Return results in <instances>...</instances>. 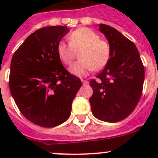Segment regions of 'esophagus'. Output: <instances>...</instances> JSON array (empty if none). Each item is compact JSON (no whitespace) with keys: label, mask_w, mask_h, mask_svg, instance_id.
Wrapping results in <instances>:
<instances>
[{"label":"esophagus","mask_w":158,"mask_h":158,"mask_svg":"<svg viewBox=\"0 0 158 158\" xmlns=\"http://www.w3.org/2000/svg\"><path fill=\"white\" fill-rule=\"evenodd\" d=\"M82 82L83 85H87V84H89V82L86 80H84V79H82Z\"/></svg>","instance_id":"1"}]
</instances>
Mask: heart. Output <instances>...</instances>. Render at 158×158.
Here are the masks:
<instances>
[{"label": "heart", "mask_w": 158, "mask_h": 158, "mask_svg": "<svg viewBox=\"0 0 158 158\" xmlns=\"http://www.w3.org/2000/svg\"><path fill=\"white\" fill-rule=\"evenodd\" d=\"M69 44L60 41L57 44V53L63 63L71 64L76 52L81 51L80 60L70 66V72L77 76H85L90 72L102 69L108 63L111 47L108 41L92 30L81 27L75 30L68 36Z\"/></svg>", "instance_id": "b5f03b06"}]
</instances>
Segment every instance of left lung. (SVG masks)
<instances>
[{
  "mask_svg": "<svg viewBox=\"0 0 158 158\" xmlns=\"http://www.w3.org/2000/svg\"><path fill=\"white\" fill-rule=\"evenodd\" d=\"M111 47L109 62L102 71L92 79L93 93L89 98L92 114L106 122H120L138 105L144 80V68L134 43L108 25L99 24Z\"/></svg>",
  "mask_w": 158,
  "mask_h": 158,
  "instance_id": "1",
  "label": "left lung"
}]
</instances>
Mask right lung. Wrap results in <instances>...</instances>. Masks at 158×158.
Instances as JSON below:
<instances>
[{
    "instance_id": "1",
    "label": "right lung",
    "mask_w": 158,
    "mask_h": 158,
    "mask_svg": "<svg viewBox=\"0 0 158 158\" xmlns=\"http://www.w3.org/2000/svg\"><path fill=\"white\" fill-rule=\"evenodd\" d=\"M66 26L45 27L31 33L13 55L9 87L20 112L33 123L52 128L69 118L80 79L64 68L57 44Z\"/></svg>"
}]
</instances>
